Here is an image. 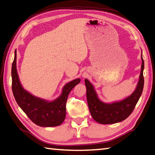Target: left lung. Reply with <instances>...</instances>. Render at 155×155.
<instances>
[{
	"label": "left lung",
	"mask_w": 155,
	"mask_h": 155,
	"mask_svg": "<svg viewBox=\"0 0 155 155\" xmlns=\"http://www.w3.org/2000/svg\"><path fill=\"white\" fill-rule=\"evenodd\" d=\"M141 70L135 90L129 97L111 104L103 102L99 99L94 87L87 79L85 80L86 95L89 111L95 121L101 124H113L126 119L131 114L142 94L144 86V60L141 54Z\"/></svg>",
	"instance_id": "obj_1"
}]
</instances>
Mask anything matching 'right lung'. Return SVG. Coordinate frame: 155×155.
I'll list each match as a JSON object with an SVG mask.
<instances>
[{"mask_svg":"<svg viewBox=\"0 0 155 155\" xmlns=\"http://www.w3.org/2000/svg\"><path fill=\"white\" fill-rule=\"evenodd\" d=\"M12 89L17 104L29 119L40 127H51L60 125L66 118V101L71 90L80 83V78L64 85L61 94L49 101L32 95L25 90L19 80L16 69V50L12 65Z\"/></svg>","mask_w":155,"mask_h":155,"instance_id":"obj_1","label":"right lung"}]
</instances>
